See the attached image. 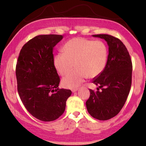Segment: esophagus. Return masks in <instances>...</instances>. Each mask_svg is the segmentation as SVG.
Returning <instances> with one entry per match:
<instances>
[{
    "mask_svg": "<svg viewBox=\"0 0 146 146\" xmlns=\"http://www.w3.org/2000/svg\"><path fill=\"white\" fill-rule=\"evenodd\" d=\"M78 88H75V89H73V90H72V92H73V93H75V92H77V91H78Z\"/></svg>",
    "mask_w": 146,
    "mask_h": 146,
    "instance_id": "34e87169",
    "label": "esophagus"
}]
</instances>
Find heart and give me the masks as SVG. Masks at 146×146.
Listing matches in <instances>:
<instances>
[{
  "label": "heart",
  "mask_w": 146,
  "mask_h": 146,
  "mask_svg": "<svg viewBox=\"0 0 146 146\" xmlns=\"http://www.w3.org/2000/svg\"><path fill=\"white\" fill-rule=\"evenodd\" d=\"M63 52L54 56V66L61 76L66 75L62 80V85L66 88L79 86L88 76L97 77L106 66L108 49L101 41H92L83 38L70 39L63 48ZM75 64L74 65V63Z\"/></svg>",
  "instance_id": "b5f03b06"
}]
</instances>
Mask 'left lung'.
<instances>
[{
    "label": "left lung",
    "instance_id": "obj_1",
    "mask_svg": "<svg viewBox=\"0 0 146 146\" xmlns=\"http://www.w3.org/2000/svg\"><path fill=\"white\" fill-rule=\"evenodd\" d=\"M93 36L107 41L108 55L103 72L93 80L99 87L96 92L90 89L86 106L95 119L107 120L117 115L125 103L132 84V64L127 49L119 39L108 35Z\"/></svg>",
    "mask_w": 146,
    "mask_h": 146
}]
</instances>
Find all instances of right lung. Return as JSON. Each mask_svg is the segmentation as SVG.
Listing matches in <instances>:
<instances>
[{"instance_id":"add662e5","label":"right lung","mask_w":146,"mask_h":146,"mask_svg":"<svg viewBox=\"0 0 146 146\" xmlns=\"http://www.w3.org/2000/svg\"><path fill=\"white\" fill-rule=\"evenodd\" d=\"M62 35H39L24 44L15 68L17 91L27 110L44 122L64 113L70 90L58 88L60 79L53 63V48Z\"/></svg>"}]
</instances>
